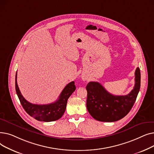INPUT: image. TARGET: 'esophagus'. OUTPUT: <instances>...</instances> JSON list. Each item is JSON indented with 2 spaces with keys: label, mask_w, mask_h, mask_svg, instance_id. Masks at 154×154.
<instances>
[{
  "label": "esophagus",
  "mask_w": 154,
  "mask_h": 154,
  "mask_svg": "<svg viewBox=\"0 0 154 154\" xmlns=\"http://www.w3.org/2000/svg\"><path fill=\"white\" fill-rule=\"evenodd\" d=\"M83 79H84V80H86V79H85V78H84V77L83 78Z\"/></svg>",
  "instance_id": "1"
}]
</instances>
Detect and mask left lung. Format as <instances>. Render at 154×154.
<instances>
[{
    "instance_id": "1",
    "label": "left lung",
    "mask_w": 154,
    "mask_h": 154,
    "mask_svg": "<svg viewBox=\"0 0 154 154\" xmlns=\"http://www.w3.org/2000/svg\"><path fill=\"white\" fill-rule=\"evenodd\" d=\"M140 87V71L135 72V85L126 95H114L107 92L97 82H90L86 86L87 109L91 116L101 122H116L124 118L132 108Z\"/></svg>"
}]
</instances>
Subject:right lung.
<instances>
[{
	"instance_id": "1",
	"label": "right lung",
	"mask_w": 154,
	"mask_h": 154,
	"mask_svg": "<svg viewBox=\"0 0 154 154\" xmlns=\"http://www.w3.org/2000/svg\"><path fill=\"white\" fill-rule=\"evenodd\" d=\"M76 87L72 81L68 84L62 91L58 100L55 102L45 105L34 104L23 98L17 82V72L15 75V91L23 109L31 117L42 122H52L62 117L66 111L67 100L75 91Z\"/></svg>"
}]
</instances>
